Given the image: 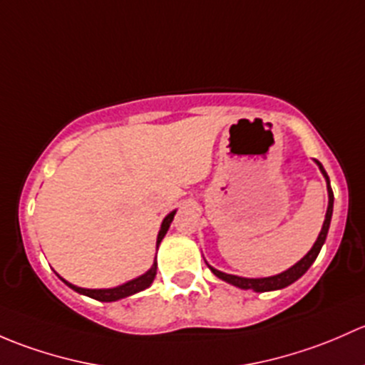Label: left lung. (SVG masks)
<instances>
[{
	"label": "left lung",
	"instance_id": "obj_1",
	"mask_svg": "<svg viewBox=\"0 0 365 365\" xmlns=\"http://www.w3.org/2000/svg\"><path fill=\"white\" fill-rule=\"evenodd\" d=\"M317 165L320 167V172L323 174V178H325L327 181V191H329V207H327V214H325V221H323V227H322V232L320 235H318L317 242L313 244V247L309 250V253L306 255V257L302 258V260L297 262L295 265H292L290 269L284 270V272L281 274H276V276H270V277H240V276H234V274H227V272H221V270L214 269V267H210L207 262L205 264L209 265L210 272L214 274V276H217L220 279L227 281V283L234 284V287L237 288H242V290H253V292H272V290H281V288L288 287V284L295 283L299 277H302L304 274L307 272V269H309L311 265H313V262L317 260L318 253H320L323 242H325L327 239V234H329V227H330V220H332V210H334V193H332V187H330V181H329V175H327L325 168L322 167V163L318 160Z\"/></svg>",
	"mask_w": 365,
	"mask_h": 365
}]
</instances>
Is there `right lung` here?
Segmentation results:
<instances>
[{"label": "right lung", "mask_w": 365, "mask_h": 365, "mask_svg": "<svg viewBox=\"0 0 365 365\" xmlns=\"http://www.w3.org/2000/svg\"><path fill=\"white\" fill-rule=\"evenodd\" d=\"M174 216H175V210H172L168 216H165L163 223H161L160 232H158L156 246H160L161 239H163L165 234H167V230H168V227H170ZM156 269H158V264H156V258H155V264H153L151 269H149L145 274H142V276L135 277V279L128 281V283H125V284H119V287H115V288H100V290H89V288L75 287V284H71L66 279H63L59 274H58V276H59V279H61L63 283L66 284V287H70L71 290H75L77 294L91 297V299L100 300V302H114V300L125 299V297L138 294V292H142V290H145V288L151 287V283L155 281V277H156Z\"/></svg>", "instance_id": "right-lung-1"}]
</instances>
